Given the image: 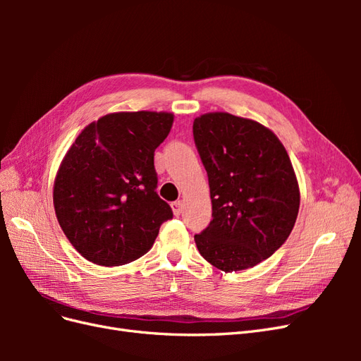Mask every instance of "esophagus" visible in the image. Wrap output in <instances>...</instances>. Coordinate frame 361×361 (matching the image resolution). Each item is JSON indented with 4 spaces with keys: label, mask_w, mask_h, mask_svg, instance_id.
Masks as SVG:
<instances>
[{
    "label": "esophagus",
    "mask_w": 361,
    "mask_h": 361,
    "mask_svg": "<svg viewBox=\"0 0 361 361\" xmlns=\"http://www.w3.org/2000/svg\"><path fill=\"white\" fill-rule=\"evenodd\" d=\"M182 207H183V202L178 200V202H173L171 203V209L174 212V215H179L182 212Z\"/></svg>",
    "instance_id": "esophagus-1"
}]
</instances>
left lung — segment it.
<instances>
[{
  "label": "left lung",
  "instance_id": "left-lung-1",
  "mask_svg": "<svg viewBox=\"0 0 361 361\" xmlns=\"http://www.w3.org/2000/svg\"><path fill=\"white\" fill-rule=\"evenodd\" d=\"M192 135L212 202V221L194 235L195 245L224 272L255 267L297 221L300 188L288 152L264 125L228 113L197 117Z\"/></svg>",
  "mask_w": 361,
  "mask_h": 361
}]
</instances>
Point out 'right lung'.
I'll list each match as a JSON object with an SVG mask.
<instances>
[{
	"mask_svg": "<svg viewBox=\"0 0 361 361\" xmlns=\"http://www.w3.org/2000/svg\"><path fill=\"white\" fill-rule=\"evenodd\" d=\"M171 125V113L106 114L85 126L64 155L54 207L61 231L87 260L102 267L133 262L173 218L157 194L154 164Z\"/></svg>",
	"mask_w": 361,
	"mask_h": 361,
	"instance_id": "obj_1",
	"label": "right lung"
}]
</instances>
